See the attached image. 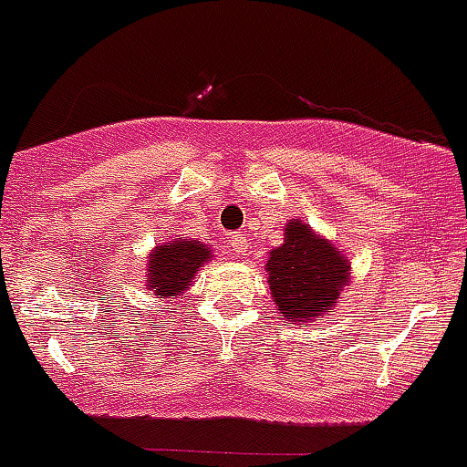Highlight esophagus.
Here are the masks:
<instances>
[{
    "instance_id": "34e87169",
    "label": "esophagus",
    "mask_w": 467,
    "mask_h": 467,
    "mask_svg": "<svg viewBox=\"0 0 467 467\" xmlns=\"http://www.w3.org/2000/svg\"><path fill=\"white\" fill-rule=\"evenodd\" d=\"M227 247L235 254H243V252H247V249H249V243H247V238H244V234L238 232V234L232 235V240L227 243Z\"/></svg>"
}]
</instances>
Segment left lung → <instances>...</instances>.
I'll return each mask as SVG.
<instances>
[{"label": "left lung", "instance_id": "left-lung-1", "mask_svg": "<svg viewBox=\"0 0 467 467\" xmlns=\"http://www.w3.org/2000/svg\"><path fill=\"white\" fill-rule=\"evenodd\" d=\"M265 270L272 302L290 325L329 316L349 281L348 258L302 220L285 224L284 244L272 249Z\"/></svg>", "mask_w": 467, "mask_h": 467}]
</instances>
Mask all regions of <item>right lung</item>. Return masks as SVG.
<instances>
[{
  "mask_svg": "<svg viewBox=\"0 0 467 467\" xmlns=\"http://www.w3.org/2000/svg\"><path fill=\"white\" fill-rule=\"evenodd\" d=\"M147 258V288L161 299H174L191 285L197 270L211 261V249L200 240L172 238L151 249Z\"/></svg>",
  "mask_w": 467,
  "mask_h": 467,
  "instance_id": "obj_1",
  "label": "right lung"
}]
</instances>
